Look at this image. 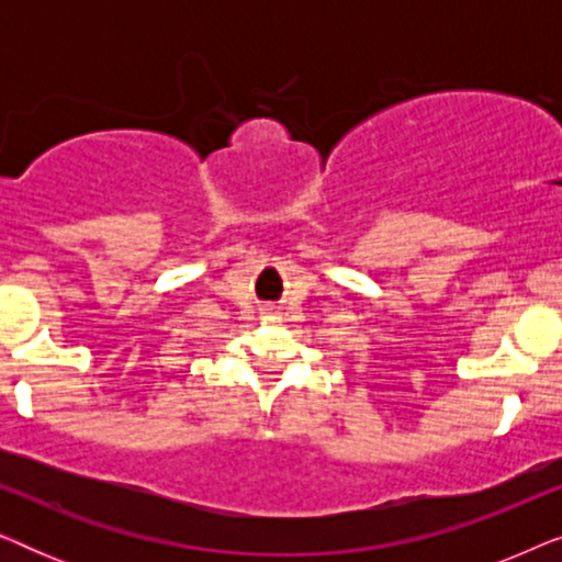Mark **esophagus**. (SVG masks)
<instances>
[{
    "instance_id": "esophagus-1",
    "label": "esophagus",
    "mask_w": 562,
    "mask_h": 562,
    "mask_svg": "<svg viewBox=\"0 0 562 562\" xmlns=\"http://www.w3.org/2000/svg\"><path fill=\"white\" fill-rule=\"evenodd\" d=\"M263 314H266V317H276V310H273V306H266Z\"/></svg>"
}]
</instances>
